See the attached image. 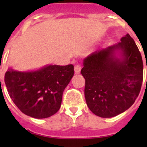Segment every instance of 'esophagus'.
<instances>
[{
  "instance_id": "esophagus-1",
  "label": "esophagus",
  "mask_w": 147,
  "mask_h": 147,
  "mask_svg": "<svg viewBox=\"0 0 147 147\" xmlns=\"http://www.w3.org/2000/svg\"><path fill=\"white\" fill-rule=\"evenodd\" d=\"M81 69H82V67L80 65H76L75 66V74H79L80 72Z\"/></svg>"
}]
</instances>
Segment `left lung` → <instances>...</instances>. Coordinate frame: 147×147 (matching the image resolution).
<instances>
[{
    "mask_svg": "<svg viewBox=\"0 0 147 147\" xmlns=\"http://www.w3.org/2000/svg\"><path fill=\"white\" fill-rule=\"evenodd\" d=\"M83 65L81 74L85 80L84 97L94 115L113 117L134 103L143 81V61L129 34L119 43L90 54Z\"/></svg>",
    "mask_w": 147,
    "mask_h": 147,
    "instance_id": "obj_1",
    "label": "left lung"
}]
</instances>
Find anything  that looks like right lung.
Masks as SVG:
<instances>
[{
  "mask_svg": "<svg viewBox=\"0 0 147 147\" xmlns=\"http://www.w3.org/2000/svg\"><path fill=\"white\" fill-rule=\"evenodd\" d=\"M74 72L72 65H50L31 72L9 69L4 80L10 98L20 110L31 117L43 119L60 109L63 92Z\"/></svg>",
  "mask_w": 147,
  "mask_h": 147,
  "instance_id": "right-lung-1",
  "label": "right lung"
}]
</instances>
